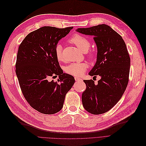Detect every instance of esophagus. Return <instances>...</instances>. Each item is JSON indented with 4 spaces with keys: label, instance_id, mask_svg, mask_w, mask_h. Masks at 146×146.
I'll return each mask as SVG.
<instances>
[{
    "label": "esophagus",
    "instance_id": "obj_1",
    "mask_svg": "<svg viewBox=\"0 0 146 146\" xmlns=\"http://www.w3.org/2000/svg\"><path fill=\"white\" fill-rule=\"evenodd\" d=\"M75 80L76 81H82V79L81 78H79V77H75Z\"/></svg>",
    "mask_w": 146,
    "mask_h": 146
}]
</instances>
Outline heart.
Here are the masks:
<instances>
[{"instance_id": "obj_1", "label": "heart", "mask_w": 146, "mask_h": 146, "mask_svg": "<svg viewBox=\"0 0 146 146\" xmlns=\"http://www.w3.org/2000/svg\"><path fill=\"white\" fill-rule=\"evenodd\" d=\"M69 42L76 46L78 49L82 52H86L91 46L90 41L86 37L80 34H75L69 39ZM55 55L57 59L60 61H64V57L62 52V47L60 44H58L55 47ZM87 56L89 58H94V54L93 52L88 53ZM88 68V64L85 62L82 63H72L68 65L65 68V72L73 76H81L84 74Z\"/></svg>"}]
</instances>
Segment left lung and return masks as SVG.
I'll return each mask as SVG.
<instances>
[{
	"instance_id": "1",
	"label": "left lung",
	"mask_w": 146,
	"mask_h": 146,
	"mask_svg": "<svg viewBox=\"0 0 146 146\" xmlns=\"http://www.w3.org/2000/svg\"><path fill=\"white\" fill-rule=\"evenodd\" d=\"M77 31L93 36L98 56L89 75L102 77L98 84L93 80H84L87 88L82 94V105L93 115L106 113L119 102L128 86L130 57L126 44L119 34L106 24Z\"/></svg>"
}]
</instances>
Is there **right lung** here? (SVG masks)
<instances>
[{"instance_id":"right-lung-1","label":"right lung","mask_w":146,"mask_h":146,"mask_svg":"<svg viewBox=\"0 0 146 146\" xmlns=\"http://www.w3.org/2000/svg\"><path fill=\"white\" fill-rule=\"evenodd\" d=\"M72 29L41 27L28 34L19 46L15 72L21 90L29 105L41 113L60 111L75 83L74 77L63 72L55 55L58 41ZM58 75V82L49 80Z\"/></svg>"}]
</instances>
